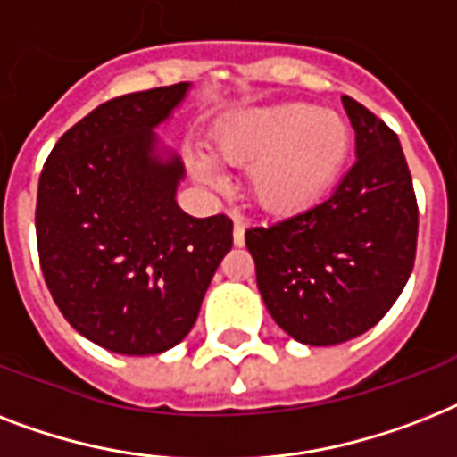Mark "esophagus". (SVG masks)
I'll list each match as a JSON object with an SVG mask.
<instances>
[{"label": "esophagus", "mask_w": 457, "mask_h": 457, "mask_svg": "<svg viewBox=\"0 0 457 457\" xmlns=\"http://www.w3.org/2000/svg\"><path fill=\"white\" fill-rule=\"evenodd\" d=\"M244 228H246V222H244V218L241 216H235V246H244Z\"/></svg>", "instance_id": "1"}]
</instances>
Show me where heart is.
<instances>
[{
    "mask_svg": "<svg viewBox=\"0 0 457 457\" xmlns=\"http://www.w3.org/2000/svg\"><path fill=\"white\" fill-rule=\"evenodd\" d=\"M211 150L225 164L248 169V190L261 209L291 216L331 190L350 157L352 129L336 112L287 103L239 117L218 133ZM190 169L199 183L222 185L209 157L195 154Z\"/></svg>",
    "mask_w": 457,
    "mask_h": 457,
    "instance_id": "obj_1",
    "label": "heart"
}]
</instances>
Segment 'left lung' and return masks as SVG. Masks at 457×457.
Segmentation results:
<instances>
[{"label": "left lung", "instance_id": "left-lung-1", "mask_svg": "<svg viewBox=\"0 0 457 457\" xmlns=\"http://www.w3.org/2000/svg\"><path fill=\"white\" fill-rule=\"evenodd\" d=\"M357 162L331 195L246 229L267 312L303 345L326 347L380 321L411 277L418 241L413 180L396 133L350 96Z\"/></svg>", "mask_w": 457, "mask_h": 457}]
</instances>
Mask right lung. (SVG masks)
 Listing matches in <instances>:
<instances>
[{
	"label": "right lung",
	"mask_w": 457,
	"mask_h": 457,
	"mask_svg": "<svg viewBox=\"0 0 457 457\" xmlns=\"http://www.w3.org/2000/svg\"><path fill=\"white\" fill-rule=\"evenodd\" d=\"M190 81L120 96L65 131L37 190V248L55 305L74 331L117 354L176 347L232 248L228 216L192 218L185 178L157 129Z\"/></svg>",
	"instance_id": "obj_1"
}]
</instances>
